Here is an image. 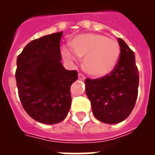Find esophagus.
<instances>
[{
  "label": "esophagus",
  "instance_id": "esophagus-1",
  "mask_svg": "<svg viewBox=\"0 0 155 155\" xmlns=\"http://www.w3.org/2000/svg\"><path fill=\"white\" fill-rule=\"evenodd\" d=\"M78 77H79V80H84L85 79V76L83 74L81 73H79L78 74Z\"/></svg>",
  "mask_w": 155,
  "mask_h": 155
}]
</instances>
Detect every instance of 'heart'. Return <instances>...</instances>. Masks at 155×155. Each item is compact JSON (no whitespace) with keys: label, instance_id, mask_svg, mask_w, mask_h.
<instances>
[{"label":"heart","instance_id":"b5f03b06","mask_svg":"<svg viewBox=\"0 0 155 155\" xmlns=\"http://www.w3.org/2000/svg\"><path fill=\"white\" fill-rule=\"evenodd\" d=\"M71 47H63L62 54L68 61L84 56L83 68L88 75L101 78L110 74L117 64L120 48L115 39L99 34H82L73 38Z\"/></svg>","mask_w":155,"mask_h":155}]
</instances>
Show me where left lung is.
I'll return each instance as SVG.
<instances>
[{"instance_id":"8db88e82","label":"left lung","mask_w":155,"mask_h":155,"mask_svg":"<svg viewBox=\"0 0 155 155\" xmlns=\"http://www.w3.org/2000/svg\"><path fill=\"white\" fill-rule=\"evenodd\" d=\"M120 55L114 70L108 75L85 80L86 94L93 115L107 124H117L130 116L137 97L139 75L134 52L118 38Z\"/></svg>"}]
</instances>
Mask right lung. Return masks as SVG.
<instances>
[{"label": "right lung", "instance_id": "1", "mask_svg": "<svg viewBox=\"0 0 155 155\" xmlns=\"http://www.w3.org/2000/svg\"><path fill=\"white\" fill-rule=\"evenodd\" d=\"M63 32L29 42L17 58L15 77L21 103L30 117L52 125L64 120L71 104L70 88L78 79L76 71L61 63Z\"/></svg>", "mask_w": 155, "mask_h": 155}]
</instances>
